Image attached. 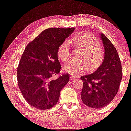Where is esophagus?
<instances>
[{"instance_id": "34e87169", "label": "esophagus", "mask_w": 131, "mask_h": 131, "mask_svg": "<svg viewBox=\"0 0 131 131\" xmlns=\"http://www.w3.org/2000/svg\"><path fill=\"white\" fill-rule=\"evenodd\" d=\"M77 78H78V77L75 76V75H73V76L71 77V79H77Z\"/></svg>"}]
</instances>
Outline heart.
I'll return each instance as SVG.
<instances>
[{
    "label": "heart",
    "mask_w": 131,
    "mask_h": 131,
    "mask_svg": "<svg viewBox=\"0 0 131 131\" xmlns=\"http://www.w3.org/2000/svg\"><path fill=\"white\" fill-rule=\"evenodd\" d=\"M72 42L77 48L83 50L80 59L81 61H71L63 67V70L70 74L77 75L86 71L89 69L94 70L101 64L104 58L100 42L93 35L83 34L72 38ZM70 45L68 41L61 43L58 49V57L61 60L67 61L70 57Z\"/></svg>",
    "instance_id": "heart-1"
}]
</instances>
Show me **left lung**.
Instances as JSON below:
<instances>
[{"label":"left lung","mask_w":131,"mask_h":131,"mask_svg":"<svg viewBox=\"0 0 131 131\" xmlns=\"http://www.w3.org/2000/svg\"><path fill=\"white\" fill-rule=\"evenodd\" d=\"M100 37L104 47V60L93 73L81 77L83 82L82 101L94 108L104 107L113 100L122 79L121 63L117 50L103 34H100Z\"/></svg>","instance_id":"1"}]
</instances>
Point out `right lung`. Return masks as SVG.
<instances>
[{
    "label": "right lung",
    "mask_w": 131,
    "mask_h": 131,
    "mask_svg": "<svg viewBox=\"0 0 131 131\" xmlns=\"http://www.w3.org/2000/svg\"><path fill=\"white\" fill-rule=\"evenodd\" d=\"M74 28L46 29L27 46L17 70L19 89L34 107L46 110L59 101L60 91L68 83V74L56 79L61 67L58 59L59 46Z\"/></svg>",
    "instance_id": "right-lung-1"
}]
</instances>
